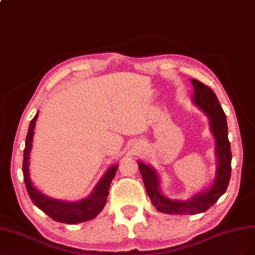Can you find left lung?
Masks as SVG:
<instances>
[{
	"label": "left lung",
	"instance_id": "left-lung-1",
	"mask_svg": "<svg viewBox=\"0 0 255 255\" xmlns=\"http://www.w3.org/2000/svg\"><path fill=\"white\" fill-rule=\"evenodd\" d=\"M194 87L193 104L204 112L209 120V127L216 142L215 154L217 157L216 176L212 186L194 194L187 201L171 200L162 193L160 176L150 165L137 161L143 183L152 205L160 213L169 215H196L205 212L213 206L218 199L227 191L231 177L232 152L228 137L227 116L221 108L214 91L195 79H191Z\"/></svg>",
	"mask_w": 255,
	"mask_h": 255
}]
</instances>
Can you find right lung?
Wrapping results in <instances>:
<instances>
[{"instance_id": "obj_1", "label": "right lung", "mask_w": 255, "mask_h": 255, "mask_svg": "<svg viewBox=\"0 0 255 255\" xmlns=\"http://www.w3.org/2000/svg\"><path fill=\"white\" fill-rule=\"evenodd\" d=\"M37 116L38 113L34 116V119L30 123V126H28L22 166L26 190L32 202L43 213L47 214L51 219L57 222L76 224L94 219L106 205L109 195V188H110L111 181L115 176L116 171H118L119 164H114L107 170L104 176L98 181L96 187L94 188L92 193L85 199L75 202H67L50 198V196L43 194L38 189H36V187H34L30 177V169H28L35 123L37 120Z\"/></svg>"}]
</instances>
